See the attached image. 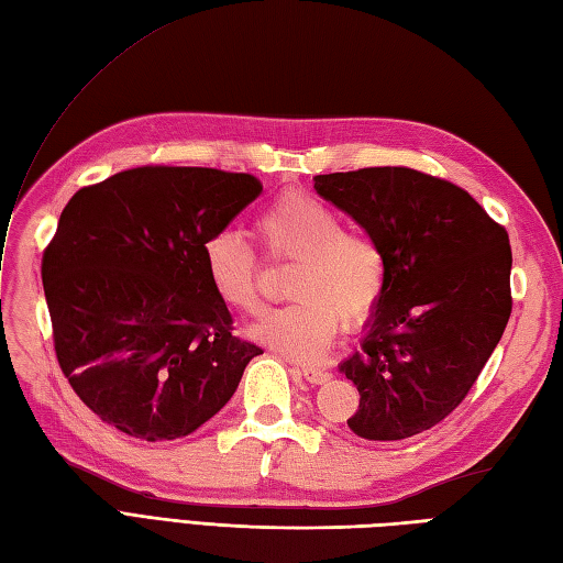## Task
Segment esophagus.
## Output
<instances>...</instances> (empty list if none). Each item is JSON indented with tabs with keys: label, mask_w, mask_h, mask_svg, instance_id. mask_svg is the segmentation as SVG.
Instances as JSON below:
<instances>
[{
	"label": "esophagus",
	"mask_w": 563,
	"mask_h": 563,
	"mask_svg": "<svg viewBox=\"0 0 563 563\" xmlns=\"http://www.w3.org/2000/svg\"><path fill=\"white\" fill-rule=\"evenodd\" d=\"M300 375H303L310 385H324V382L332 377L327 373V369H318V367H303L300 369Z\"/></svg>",
	"instance_id": "34e87169"
}]
</instances>
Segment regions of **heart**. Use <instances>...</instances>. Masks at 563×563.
<instances>
[{
  "instance_id": "1",
  "label": "heart",
  "mask_w": 563,
  "mask_h": 563,
  "mask_svg": "<svg viewBox=\"0 0 563 563\" xmlns=\"http://www.w3.org/2000/svg\"><path fill=\"white\" fill-rule=\"evenodd\" d=\"M255 227L269 255L291 257L296 265L286 284L291 303L263 312L249 334L294 361H318L334 341L341 318L355 324L375 308L385 286V257L375 241L344 229L329 205L308 194L277 198ZM202 267L227 308H257V260L234 231H217L202 243Z\"/></svg>"
}]
</instances>
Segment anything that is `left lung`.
Returning a JSON list of instances; mask_svg holds the SVG:
<instances>
[{"label": "left lung", "mask_w": 563, "mask_h": 563, "mask_svg": "<svg viewBox=\"0 0 563 563\" xmlns=\"http://www.w3.org/2000/svg\"><path fill=\"white\" fill-rule=\"evenodd\" d=\"M312 181L385 257L361 353L339 365L361 394L349 428L375 442L430 430L465 399L509 322V234L463 188L416 169Z\"/></svg>", "instance_id": "8db88e82"}]
</instances>
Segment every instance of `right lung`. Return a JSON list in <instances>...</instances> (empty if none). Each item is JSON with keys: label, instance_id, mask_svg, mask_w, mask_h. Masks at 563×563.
Segmentation results:
<instances>
[{"label": "right lung", "instance_id": "right-lung-1", "mask_svg": "<svg viewBox=\"0 0 563 563\" xmlns=\"http://www.w3.org/2000/svg\"><path fill=\"white\" fill-rule=\"evenodd\" d=\"M260 194L251 174L139 167L68 200L43 286L59 365L100 420L176 440L234 396L263 349L231 334L202 243Z\"/></svg>", "mask_w": 563, "mask_h": 563}]
</instances>
